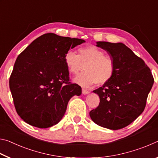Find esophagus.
<instances>
[{
	"instance_id": "34e87169",
	"label": "esophagus",
	"mask_w": 158,
	"mask_h": 158,
	"mask_svg": "<svg viewBox=\"0 0 158 158\" xmlns=\"http://www.w3.org/2000/svg\"><path fill=\"white\" fill-rule=\"evenodd\" d=\"M90 92L89 91V90H86V89H82V93L84 95H87V94H89Z\"/></svg>"
}]
</instances>
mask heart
<instances>
[{"mask_svg":"<svg viewBox=\"0 0 158 158\" xmlns=\"http://www.w3.org/2000/svg\"><path fill=\"white\" fill-rule=\"evenodd\" d=\"M78 51L79 54L68 51L64 57L67 68L73 74H78L85 65V71L77 75L74 82L89 88L95 83L102 85L110 81L115 71L114 63L110 57L93 45L81 47Z\"/></svg>","mask_w":158,"mask_h":158,"instance_id":"obj_1","label":"heart"}]
</instances>
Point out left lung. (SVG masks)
Here are the masks:
<instances>
[{
	"label": "left lung",
	"instance_id": "1",
	"mask_svg": "<svg viewBox=\"0 0 158 158\" xmlns=\"http://www.w3.org/2000/svg\"><path fill=\"white\" fill-rule=\"evenodd\" d=\"M115 65L114 76L93 90L100 97L97 108L90 111L92 121L101 127L116 130L127 126L143 111L154 79L141 58L122 42H97Z\"/></svg>",
	"mask_w": 158,
	"mask_h": 158
}]
</instances>
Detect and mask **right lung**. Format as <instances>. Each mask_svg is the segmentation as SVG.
<instances>
[{
    "label": "right lung",
    "instance_id": "1",
    "mask_svg": "<svg viewBox=\"0 0 158 158\" xmlns=\"http://www.w3.org/2000/svg\"><path fill=\"white\" fill-rule=\"evenodd\" d=\"M84 40L46 33L37 37L15 61L10 89L17 114L26 123L39 128L56 125L69 100L81 88L69 82L64 57Z\"/></svg>",
    "mask_w": 158,
    "mask_h": 158
}]
</instances>
